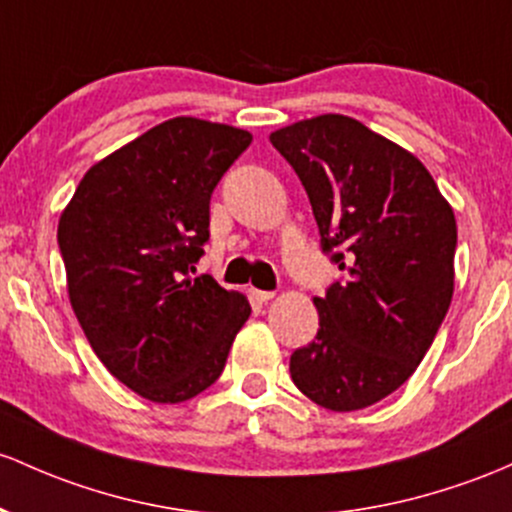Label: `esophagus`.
I'll use <instances>...</instances> for the list:
<instances>
[{
  "instance_id": "1",
  "label": "esophagus",
  "mask_w": 512,
  "mask_h": 512,
  "mask_svg": "<svg viewBox=\"0 0 512 512\" xmlns=\"http://www.w3.org/2000/svg\"><path fill=\"white\" fill-rule=\"evenodd\" d=\"M252 296H255L257 301L260 303H265V301H269L274 296V291H262V289H252Z\"/></svg>"
}]
</instances>
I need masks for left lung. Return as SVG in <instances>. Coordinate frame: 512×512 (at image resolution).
I'll return each instance as SVG.
<instances>
[{
    "mask_svg": "<svg viewBox=\"0 0 512 512\" xmlns=\"http://www.w3.org/2000/svg\"><path fill=\"white\" fill-rule=\"evenodd\" d=\"M269 140L306 189L320 250L345 272L313 299L320 328L291 355V379L328 411H359L406 384L447 316L454 211L418 157L350 116Z\"/></svg>",
    "mask_w": 512,
    "mask_h": 512,
    "instance_id": "8db88e82",
    "label": "left lung"
}]
</instances>
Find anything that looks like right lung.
I'll return each instance as SVG.
<instances>
[{
    "label": "right lung",
    "mask_w": 512,
    "mask_h": 512,
    "mask_svg": "<svg viewBox=\"0 0 512 512\" xmlns=\"http://www.w3.org/2000/svg\"><path fill=\"white\" fill-rule=\"evenodd\" d=\"M252 136L179 116L123 145L82 177L58 223L72 311L121 384L182 403L226 367L250 303L209 274V204Z\"/></svg>",
    "instance_id": "obj_1"
}]
</instances>
